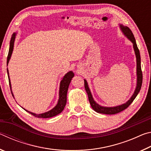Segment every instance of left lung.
<instances>
[{"label":"left lung","mask_w":151,"mask_h":151,"mask_svg":"<svg viewBox=\"0 0 151 151\" xmlns=\"http://www.w3.org/2000/svg\"><path fill=\"white\" fill-rule=\"evenodd\" d=\"M121 28L122 30V32H124V34L127 36L131 41L133 43V47L135 52V55H136L137 57V88L135 89V91L133 94V95L132 96L130 100L128 101L126 103L122 104V105L117 106L115 107H104L99 105L98 104L95 103V101L93 100V96L91 95V91L89 90V88L87 85V82L86 80H85V88L86 91V93L88 94V101L90 102V104L92 106V108L93 109L94 111L99 112V113L102 114H114L119 112L124 111V109H126L130 104H131L132 101L134 100V99L136 98L137 94H139V91L141 88L142 83V73L141 70V66H140V52L139 48L137 47L136 40H135L134 37L133 35V33L132 32L131 30L127 27H124L122 25H121Z\"/></svg>","instance_id":"obj_1"}]
</instances>
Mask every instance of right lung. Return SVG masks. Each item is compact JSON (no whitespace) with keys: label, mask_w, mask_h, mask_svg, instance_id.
Segmentation results:
<instances>
[{"label":"right lung","mask_w":151,"mask_h":151,"mask_svg":"<svg viewBox=\"0 0 151 151\" xmlns=\"http://www.w3.org/2000/svg\"><path fill=\"white\" fill-rule=\"evenodd\" d=\"M14 39H15V34H13L12 35L11 39V42H10V48H9V54H8V57H7V62L6 64L8 65V63L9 62L10 58H11L12 50H13V47H14ZM7 73H8V76H9V85H10V88H11V82H10V78H9V70L7 69ZM74 76V73L72 72V71H70L68 73H66V75L63 76V78L62 79V81L60 82V91H59V99H58V104H57L54 109H52V110H50V111H48L47 112H45V113L42 114H35L33 112H29L25 110V111L29 112V113H30L32 115L35 116V117H37V118H50V117L55 116L56 115H57L59 113H60L61 112L63 111L64 108L66 105V94H67V91H68V86H69V84L71 81V79ZM11 93L12 94V93L11 91Z\"/></svg>","instance_id":"obj_1"}]
</instances>
